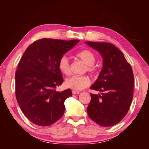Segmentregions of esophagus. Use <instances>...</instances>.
<instances>
[{
	"label": "esophagus",
	"mask_w": 149,
	"mask_h": 149,
	"mask_svg": "<svg viewBox=\"0 0 149 149\" xmlns=\"http://www.w3.org/2000/svg\"><path fill=\"white\" fill-rule=\"evenodd\" d=\"M79 92L77 91H75V90H72V94L73 95H77L79 94Z\"/></svg>",
	"instance_id": "esophagus-1"
}]
</instances>
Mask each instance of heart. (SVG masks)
<instances>
[{
  "instance_id": "obj_1",
  "label": "heart",
  "mask_w": 149,
  "mask_h": 149,
  "mask_svg": "<svg viewBox=\"0 0 149 149\" xmlns=\"http://www.w3.org/2000/svg\"><path fill=\"white\" fill-rule=\"evenodd\" d=\"M77 56L87 65V70L89 72L94 70L93 65L95 62L94 54L89 50H84L78 52ZM58 68L63 74L68 75L71 73L69 59L67 56H63L58 62ZM89 78L85 75H73L65 80V85L68 87L75 91H81L89 86Z\"/></svg>"
}]
</instances>
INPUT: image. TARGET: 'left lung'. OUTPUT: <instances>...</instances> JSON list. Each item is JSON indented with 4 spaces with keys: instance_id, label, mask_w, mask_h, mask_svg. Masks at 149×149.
I'll return each instance as SVG.
<instances>
[{
    "instance_id": "8db88e82",
    "label": "left lung",
    "mask_w": 149,
    "mask_h": 149,
    "mask_svg": "<svg viewBox=\"0 0 149 149\" xmlns=\"http://www.w3.org/2000/svg\"><path fill=\"white\" fill-rule=\"evenodd\" d=\"M102 58V68L90 89L102 92L91 94L87 108L92 120L102 127L113 126L122 120L133 99L134 78L131 65L121 50L109 42H85Z\"/></svg>"
}]
</instances>
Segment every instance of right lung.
I'll return each instance as SVG.
<instances>
[{
	"label": "right lung",
	"instance_id": "obj_1",
	"mask_svg": "<svg viewBox=\"0 0 149 149\" xmlns=\"http://www.w3.org/2000/svg\"><path fill=\"white\" fill-rule=\"evenodd\" d=\"M79 41L37 40L20 60L15 74L16 99L24 115L35 124L49 126L64 115V101L72 93L70 89L55 90L64 81L58 62Z\"/></svg>",
	"mask_w": 149,
	"mask_h": 149
}]
</instances>
